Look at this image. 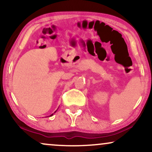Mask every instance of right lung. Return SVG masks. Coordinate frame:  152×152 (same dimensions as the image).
<instances>
[{
    "instance_id": "obj_1",
    "label": "right lung",
    "mask_w": 152,
    "mask_h": 152,
    "mask_svg": "<svg viewBox=\"0 0 152 152\" xmlns=\"http://www.w3.org/2000/svg\"><path fill=\"white\" fill-rule=\"evenodd\" d=\"M53 115V114H52V115Z\"/></svg>"
}]
</instances>
